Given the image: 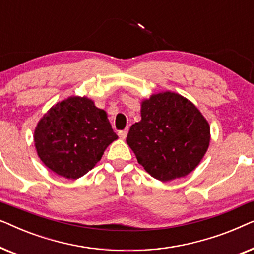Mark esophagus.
I'll return each mask as SVG.
<instances>
[{
    "instance_id": "1",
    "label": "esophagus",
    "mask_w": 254,
    "mask_h": 254,
    "mask_svg": "<svg viewBox=\"0 0 254 254\" xmlns=\"http://www.w3.org/2000/svg\"><path fill=\"white\" fill-rule=\"evenodd\" d=\"M127 134H128V129H124V130H120L119 133H118V135H119L120 136V138H123V140H125V138H126V136H127Z\"/></svg>"
}]
</instances>
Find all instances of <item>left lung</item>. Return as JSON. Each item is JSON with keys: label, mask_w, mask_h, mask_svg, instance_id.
Here are the masks:
<instances>
[{"label": "left lung", "mask_w": 254, "mask_h": 254, "mask_svg": "<svg viewBox=\"0 0 254 254\" xmlns=\"http://www.w3.org/2000/svg\"><path fill=\"white\" fill-rule=\"evenodd\" d=\"M127 143L154 178H182L199 165L210 141V127L190 100L175 92L142 102L141 121L130 127Z\"/></svg>", "instance_id": "left-lung-1"}]
</instances>
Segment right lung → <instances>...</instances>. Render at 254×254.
<instances>
[{
	"instance_id": "right-lung-1",
	"label": "right lung",
	"mask_w": 254,
	"mask_h": 254,
	"mask_svg": "<svg viewBox=\"0 0 254 254\" xmlns=\"http://www.w3.org/2000/svg\"><path fill=\"white\" fill-rule=\"evenodd\" d=\"M117 138L105 111L86 97L58 103L34 130L38 156L48 169L67 179H77L93 169Z\"/></svg>"
}]
</instances>
